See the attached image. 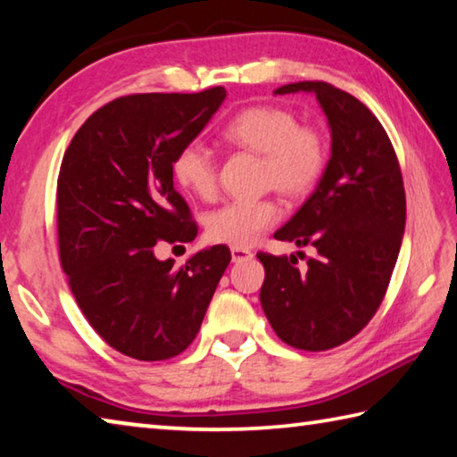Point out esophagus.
I'll use <instances>...</instances> for the list:
<instances>
[{
	"label": "esophagus",
	"mask_w": 457,
	"mask_h": 457,
	"mask_svg": "<svg viewBox=\"0 0 457 457\" xmlns=\"http://www.w3.org/2000/svg\"><path fill=\"white\" fill-rule=\"evenodd\" d=\"M253 257V253L250 250H242V247H231V262H245Z\"/></svg>",
	"instance_id": "34e87169"
}]
</instances>
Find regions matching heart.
<instances>
[{
  "mask_svg": "<svg viewBox=\"0 0 457 457\" xmlns=\"http://www.w3.org/2000/svg\"><path fill=\"white\" fill-rule=\"evenodd\" d=\"M223 137L237 147L260 152L263 186L276 187L287 200L308 195L328 163L321 131L310 123H297V115L279 105L245 107L223 128ZM171 173L186 192L200 200L218 194V157L202 142L179 147ZM278 220L279 205L271 197L236 200L207 215L205 236L213 244L245 250Z\"/></svg>",
  "mask_w": 457,
  "mask_h": 457,
  "instance_id": "1",
  "label": "heart"
}]
</instances>
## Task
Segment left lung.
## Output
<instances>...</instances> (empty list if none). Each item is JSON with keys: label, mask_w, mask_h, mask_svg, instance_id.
I'll use <instances>...</instances> for the list:
<instances>
[{"label": "left lung", "mask_w": 457, "mask_h": 457, "mask_svg": "<svg viewBox=\"0 0 457 457\" xmlns=\"http://www.w3.org/2000/svg\"><path fill=\"white\" fill-rule=\"evenodd\" d=\"M313 91L331 128L323 178L276 239L312 245L308 270L295 255L257 257L265 268L262 308L281 342L326 352L358 336L384 302L405 228V189L386 129L358 97L326 81H297L276 94ZM302 253V252H300Z\"/></svg>", "instance_id": "obj_1"}]
</instances>
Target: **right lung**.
Here are the masks:
<instances>
[{
	"label": "right lung",
	"mask_w": 457,
	"mask_h": 457,
	"mask_svg": "<svg viewBox=\"0 0 457 457\" xmlns=\"http://www.w3.org/2000/svg\"><path fill=\"white\" fill-rule=\"evenodd\" d=\"M226 87L131 94L99 107L73 136L57 178L62 270L89 326L139 361L176 358L194 342L231 253L213 245L173 268L157 242L197 236L173 187L171 162L218 112Z\"/></svg>",
	"instance_id": "obj_1"
}]
</instances>
